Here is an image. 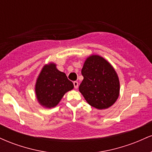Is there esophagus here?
<instances>
[{
    "instance_id": "obj_1",
    "label": "esophagus",
    "mask_w": 152,
    "mask_h": 152,
    "mask_svg": "<svg viewBox=\"0 0 152 152\" xmlns=\"http://www.w3.org/2000/svg\"><path fill=\"white\" fill-rule=\"evenodd\" d=\"M74 86L75 88H77L78 87V83L77 81H74Z\"/></svg>"
}]
</instances>
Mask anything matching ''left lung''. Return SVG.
Instances as JSON below:
<instances>
[{
    "mask_svg": "<svg viewBox=\"0 0 152 152\" xmlns=\"http://www.w3.org/2000/svg\"><path fill=\"white\" fill-rule=\"evenodd\" d=\"M83 79L79 91L90 106L106 109L116 102L120 94L118 74L110 63L97 54L85 60L81 69Z\"/></svg>",
    "mask_w": 152,
    "mask_h": 152,
    "instance_id": "obj_1",
    "label": "left lung"
}]
</instances>
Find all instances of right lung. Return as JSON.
Segmentation results:
<instances>
[{"label":"right lung","mask_w":152,"mask_h":152,"mask_svg":"<svg viewBox=\"0 0 152 152\" xmlns=\"http://www.w3.org/2000/svg\"><path fill=\"white\" fill-rule=\"evenodd\" d=\"M65 73L56 68V64L49 62L43 66L36 78L35 93L38 104L46 109L56 107L66 92L74 88Z\"/></svg>","instance_id":"1"}]
</instances>
